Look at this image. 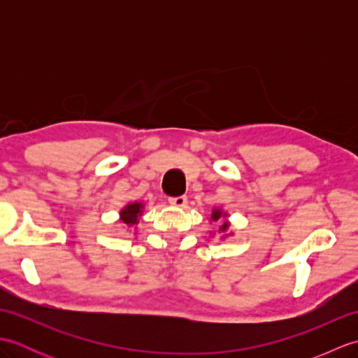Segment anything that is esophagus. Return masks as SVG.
<instances>
[{"instance_id": "obj_1", "label": "esophagus", "mask_w": 358, "mask_h": 358, "mask_svg": "<svg viewBox=\"0 0 358 358\" xmlns=\"http://www.w3.org/2000/svg\"><path fill=\"white\" fill-rule=\"evenodd\" d=\"M169 203L175 208H185L187 204V199L186 196H172V199H169Z\"/></svg>"}]
</instances>
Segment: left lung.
<instances>
[{
  "label": "left lung",
  "instance_id": "left-lung-1",
  "mask_svg": "<svg viewBox=\"0 0 358 358\" xmlns=\"http://www.w3.org/2000/svg\"><path fill=\"white\" fill-rule=\"evenodd\" d=\"M227 212L223 210L222 208H214L210 210V222H220L222 220V226L218 227V234H222V240L231 237V235H234V232L231 231V222L227 220Z\"/></svg>",
  "mask_w": 358,
  "mask_h": 358
}]
</instances>
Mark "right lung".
Returning a JSON list of instances; mask_svg holds the SVG:
<instances>
[{
    "label": "right lung",
    "mask_w": 358,
    "mask_h": 358,
    "mask_svg": "<svg viewBox=\"0 0 358 358\" xmlns=\"http://www.w3.org/2000/svg\"><path fill=\"white\" fill-rule=\"evenodd\" d=\"M143 210H144V203L141 201L127 203L126 206L121 208L120 210V220L127 227H134V229H136L135 226L140 223V217L143 215Z\"/></svg>",
    "instance_id": "obj_1"
}]
</instances>
